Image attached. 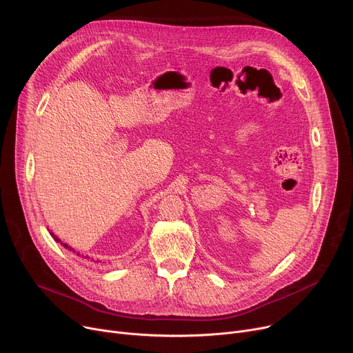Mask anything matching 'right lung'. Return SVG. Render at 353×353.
Segmentation results:
<instances>
[{"mask_svg": "<svg viewBox=\"0 0 353 353\" xmlns=\"http://www.w3.org/2000/svg\"><path fill=\"white\" fill-rule=\"evenodd\" d=\"M52 236H53V237H54V240H56V241H59V243H60V241H61V240H60V239H59V237H56V236H54V234H53V233H52ZM61 244H63V245H64V247H65V248H68V245H67V244H64V243H61ZM70 250H71V248H70Z\"/></svg>", "mask_w": 353, "mask_h": 353, "instance_id": "1", "label": "right lung"}]
</instances>
